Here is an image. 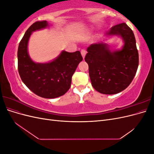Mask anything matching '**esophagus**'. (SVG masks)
Segmentation results:
<instances>
[{"label": "esophagus", "instance_id": "obj_1", "mask_svg": "<svg viewBox=\"0 0 154 154\" xmlns=\"http://www.w3.org/2000/svg\"><path fill=\"white\" fill-rule=\"evenodd\" d=\"M86 53H87V51H86L85 49H82V50L81 51V54H82V57H83V59L85 58Z\"/></svg>", "mask_w": 154, "mask_h": 154}]
</instances>
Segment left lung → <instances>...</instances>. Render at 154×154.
<instances>
[{"label":"left lung","instance_id":"8db88e82","mask_svg":"<svg viewBox=\"0 0 154 154\" xmlns=\"http://www.w3.org/2000/svg\"><path fill=\"white\" fill-rule=\"evenodd\" d=\"M106 36H118L123 40L121 49L112 50L106 43L91 44L85 60L88 65L91 84L101 94H115L132 82L139 65V54L132 30L125 24L112 27Z\"/></svg>","mask_w":154,"mask_h":154}]
</instances>
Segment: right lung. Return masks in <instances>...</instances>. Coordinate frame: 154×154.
Wrapping results in <instances>:
<instances>
[{
    "mask_svg": "<svg viewBox=\"0 0 154 154\" xmlns=\"http://www.w3.org/2000/svg\"><path fill=\"white\" fill-rule=\"evenodd\" d=\"M47 21L32 24L25 32L18 48V69L27 88L42 97L56 98L63 95L71 87V78L83 58L79 51H62L59 56L47 63H36L29 55L28 42L32 32L47 28Z\"/></svg>",
    "mask_w": 154,
    "mask_h": 154,
    "instance_id": "obj_1",
    "label": "right lung"
}]
</instances>
